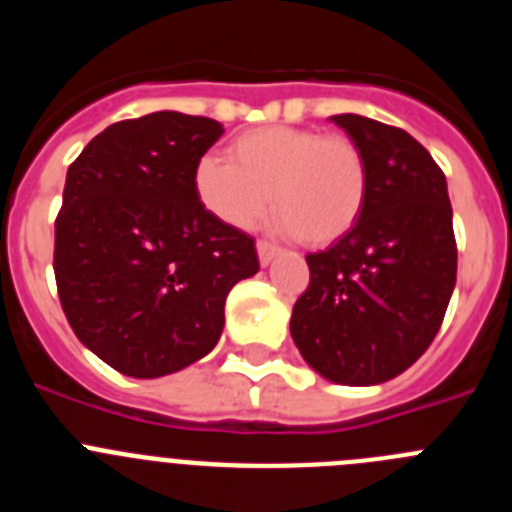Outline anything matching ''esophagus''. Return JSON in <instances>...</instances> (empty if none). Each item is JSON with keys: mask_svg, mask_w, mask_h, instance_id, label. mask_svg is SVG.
<instances>
[{"mask_svg": "<svg viewBox=\"0 0 512 512\" xmlns=\"http://www.w3.org/2000/svg\"><path fill=\"white\" fill-rule=\"evenodd\" d=\"M256 251H259L261 266H269L271 261H274V256L279 253V248L274 246V243H269V241H259V243H256Z\"/></svg>", "mask_w": 512, "mask_h": 512, "instance_id": "1", "label": "esophagus"}]
</instances>
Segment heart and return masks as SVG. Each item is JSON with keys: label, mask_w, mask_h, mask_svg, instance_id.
I'll use <instances>...</instances> for the list:
<instances>
[{"label": "heart", "mask_w": 512, "mask_h": 512, "mask_svg": "<svg viewBox=\"0 0 512 512\" xmlns=\"http://www.w3.org/2000/svg\"><path fill=\"white\" fill-rule=\"evenodd\" d=\"M194 187L205 210L230 228H251L271 200L282 233L328 246L359 223L369 171L361 148L346 135L271 125L238 135L228 161L202 158Z\"/></svg>", "instance_id": "heart-1"}]
</instances>
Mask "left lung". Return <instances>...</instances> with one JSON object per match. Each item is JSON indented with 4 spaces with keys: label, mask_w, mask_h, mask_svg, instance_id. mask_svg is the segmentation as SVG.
<instances>
[{
    "label": "left lung",
    "mask_w": 512,
    "mask_h": 512,
    "mask_svg": "<svg viewBox=\"0 0 512 512\" xmlns=\"http://www.w3.org/2000/svg\"><path fill=\"white\" fill-rule=\"evenodd\" d=\"M330 120L361 148L369 197L359 223L307 253L310 284L289 330L302 359L336 384H382L431 346L456 284L446 176L405 130L361 115Z\"/></svg>",
    "instance_id": "8db88e82"
}]
</instances>
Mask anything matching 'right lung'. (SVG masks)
Returning <instances> with one entry per match:
<instances>
[{"instance_id": "right-lung-1", "label": "right lung", "mask_w": 512, "mask_h": 512, "mask_svg": "<svg viewBox=\"0 0 512 512\" xmlns=\"http://www.w3.org/2000/svg\"><path fill=\"white\" fill-rule=\"evenodd\" d=\"M223 133L210 117L151 112L104 128L69 166L58 297L76 338L120 374L164 377L210 354L225 297L259 271L251 235L212 217L194 187Z\"/></svg>"}]
</instances>
